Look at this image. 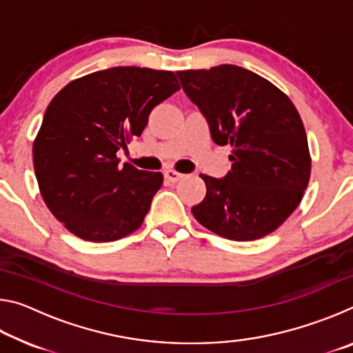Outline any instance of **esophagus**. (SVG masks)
Instances as JSON below:
<instances>
[{"mask_svg":"<svg viewBox=\"0 0 353 353\" xmlns=\"http://www.w3.org/2000/svg\"><path fill=\"white\" fill-rule=\"evenodd\" d=\"M182 177H183V174H181V172H177L174 170H166L165 171V179H166V181H170L171 183L179 182Z\"/></svg>","mask_w":353,"mask_h":353,"instance_id":"obj_1","label":"esophagus"}]
</instances>
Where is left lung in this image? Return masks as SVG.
Listing matches in <instances>:
<instances>
[{"label":"left lung","instance_id":"left-lung-1","mask_svg":"<svg viewBox=\"0 0 353 353\" xmlns=\"http://www.w3.org/2000/svg\"><path fill=\"white\" fill-rule=\"evenodd\" d=\"M213 141L230 145L223 179L201 174L207 193L193 216L227 240L270 235L296 210L310 174L305 128L294 104L265 77L236 65L177 71Z\"/></svg>","mask_w":353,"mask_h":353}]
</instances>
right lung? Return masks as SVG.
Masks as SVG:
<instances>
[{
  "mask_svg": "<svg viewBox=\"0 0 353 353\" xmlns=\"http://www.w3.org/2000/svg\"><path fill=\"white\" fill-rule=\"evenodd\" d=\"M177 90L172 71L115 67L71 81L52 98L34 140V171L46 207L71 234L107 243L141 225L163 174L119 168L117 151Z\"/></svg>",
  "mask_w": 353,
  "mask_h": 353,
  "instance_id": "add662e5",
  "label": "right lung"
}]
</instances>
